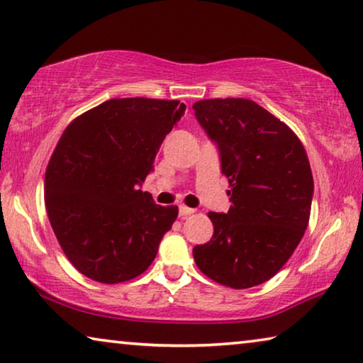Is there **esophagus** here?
I'll return each mask as SVG.
<instances>
[{
  "mask_svg": "<svg viewBox=\"0 0 363 363\" xmlns=\"http://www.w3.org/2000/svg\"><path fill=\"white\" fill-rule=\"evenodd\" d=\"M195 210L194 208H189V206H186V205H181L179 206V216L181 218H186V216H189V215H192Z\"/></svg>",
  "mask_w": 363,
  "mask_h": 363,
  "instance_id": "1",
  "label": "esophagus"
}]
</instances>
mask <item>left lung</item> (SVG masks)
Segmentation results:
<instances>
[{
	"instance_id": "left-lung-1",
	"label": "left lung",
	"mask_w": 363,
	"mask_h": 363,
	"mask_svg": "<svg viewBox=\"0 0 363 363\" xmlns=\"http://www.w3.org/2000/svg\"><path fill=\"white\" fill-rule=\"evenodd\" d=\"M195 118L220 150L231 208L210 211V242L195 245L200 272L247 289L284 267L306 233L313 176L302 142L272 113L245 99L194 103Z\"/></svg>"
}]
</instances>
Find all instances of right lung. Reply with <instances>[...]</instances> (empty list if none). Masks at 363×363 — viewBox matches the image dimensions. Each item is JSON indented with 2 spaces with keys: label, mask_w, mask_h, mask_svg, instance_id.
I'll list each match as a JSON object with an SVG mask.
<instances>
[{
  "label": "right lung",
  "mask_w": 363,
  "mask_h": 363,
  "mask_svg": "<svg viewBox=\"0 0 363 363\" xmlns=\"http://www.w3.org/2000/svg\"><path fill=\"white\" fill-rule=\"evenodd\" d=\"M184 111L177 100L113 99L62 132L45 172V205L62 252L87 278L124 283L157 257L177 206L157 205L140 186Z\"/></svg>",
  "instance_id": "add662e5"
}]
</instances>
